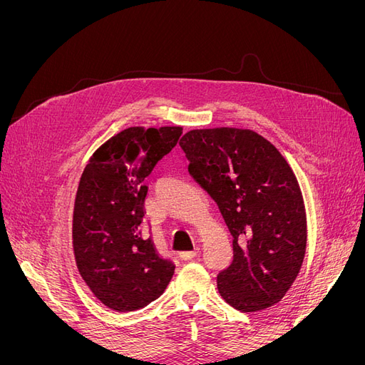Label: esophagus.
<instances>
[{
  "label": "esophagus",
  "mask_w": 365,
  "mask_h": 365,
  "mask_svg": "<svg viewBox=\"0 0 365 365\" xmlns=\"http://www.w3.org/2000/svg\"><path fill=\"white\" fill-rule=\"evenodd\" d=\"M197 250H195V251H182V252H180L178 256H180V259L181 260H192V259H195L196 256H197Z\"/></svg>",
  "instance_id": "34e87169"
}]
</instances>
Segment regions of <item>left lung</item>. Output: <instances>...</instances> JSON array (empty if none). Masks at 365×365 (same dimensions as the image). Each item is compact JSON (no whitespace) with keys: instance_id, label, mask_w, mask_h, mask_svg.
<instances>
[{"instance_id":"obj_1","label":"left lung","mask_w":365,"mask_h":365,"mask_svg":"<svg viewBox=\"0 0 365 365\" xmlns=\"http://www.w3.org/2000/svg\"><path fill=\"white\" fill-rule=\"evenodd\" d=\"M180 146L233 236V262L217 274L219 294L240 312L280 302L306 251L304 204L288 163L250 129H195Z\"/></svg>"}]
</instances>
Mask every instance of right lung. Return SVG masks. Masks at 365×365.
<instances>
[{
    "mask_svg": "<svg viewBox=\"0 0 365 365\" xmlns=\"http://www.w3.org/2000/svg\"><path fill=\"white\" fill-rule=\"evenodd\" d=\"M180 126L128 128L98 148L82 173L73 215L77 268L109 309L137 311L164 292L170 259L141 236L148 185L157 163L176 146Z\"/></svg>",
    "mask_w": 365,
    "mask_h": 365,
    "instance_id": "right-lung-1",
    "label": "right lung"
}]
</instances>
